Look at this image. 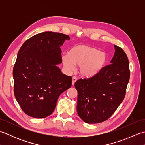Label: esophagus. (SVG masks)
I'll return each mask as SVG.
<instances>
[{"instance_id":"1","label":"esophagus","mask_w":145,"mask_h":145,"mask_svg":"<svg viewBox=\"0 0 145 145\" xmlns=\"http://www.w3.org/2000/svg\"><path fill=\"white\" fill-rule=\"evenodd\" d=\"M76 80H77V79H76V78L75 77V76H73V77L72 78V85H74L75 83L76 82Z\"/></svg>"}]
</instances>
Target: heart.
I'll list each match as a JSON object with an SVG mask.
<instances>
[{"mask_svg":"<svg viewBox=\"0 0 145 145\" xmlns=\"http://www.w3.org/2000/svg\"><path fill=\"white\" fill-rule=\"evenodd\" d=\"M105 52L85 44H77L70 48L69 53L61 57L63 65L68 72H72L75 65L79 66V72L84 77H91L98 74L107 62Z\"/></svg>","mask_w":145,"mask_h":145,"instance_id":"b5f03b06","label":"heart"}]
</instances>
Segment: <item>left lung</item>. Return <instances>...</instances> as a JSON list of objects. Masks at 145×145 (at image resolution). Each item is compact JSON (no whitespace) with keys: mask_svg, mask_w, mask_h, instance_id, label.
<instances>
[{"mask_svg":"<svg viewBox=\"0 0 145 145\" xmlns=\"http://www.w3.org/2000/svg\"><path fill=\"white\" fill-rule=\"evenodd\" d=\"M114 47L115 52L110 65L93 77L79 79L75 84L78 115L87 123L105 121L125 98L130 75L129 61L122 48Z\"/></svg>","mask_w":145,"mask_h":145,"instance_id":"left-lung-1","label":"left lung"}]
</instances>
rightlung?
<instances>
[{
  "instance_id": "1",
  "label": "right lung",
  "mask_w": 145,
  "mask_h": 145,
  "mask_svg": "<svg viewBox=\"0 0 145 145\" xmlns=\"http://www.w3.org/2000/svg\"><path fill=\"white\" fill-rule=\"evenodd\" d=\"M69 35L45 32L22 45L13 69L14 95L22 110L36 118L53 113L58 97L72 86V78L57 65L61 63L60 47Z\"/></svg>"
}]
</instances>
